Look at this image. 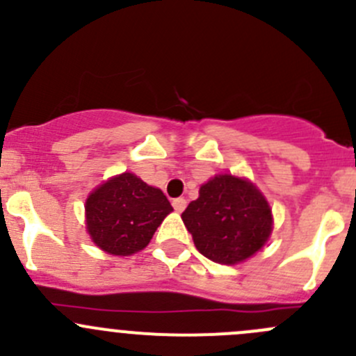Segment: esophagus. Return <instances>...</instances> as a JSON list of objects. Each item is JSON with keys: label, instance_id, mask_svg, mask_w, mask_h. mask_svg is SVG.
<instances>
[{"label": "esophagus", "instance_id": "obj_1", "mask_svg": "<svg viewBox=\"0 0 356 356\" xmlns=\"http://www.w3.org/2000/svg\"><path fill=\"white\" fill-rule=\"evenodd\" d=\"M186 204H188V201H186L184 198H175L174 201H172V207L175 208V211H184Z\"/></svg>", "mask_w": 356, "mask_h": 356}]
</instances>
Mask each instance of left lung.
Returning a JSON list of instances; mask_svg holds the SVG:
<instances>
[{
	"instance_id": "8db88e82",
	"label": "left lung",
	"mask_w": 356,
	"mask_h": 356,
	"mask_svg": "<svg viewBox=\"0 0 356 356\" xmlns=\"http://www.w3.org/2000/svg\"><path fill=\"white\" fill-rule=\"evenodd\" d=\"M196 250L222 265H236L264 248L272 232V210L248 179L218 174L200 188L182 211Z\"/></svg>"
}]
</instances>
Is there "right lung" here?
Listing matches in <instances>:
<instances>
[{"label": "right lung", "mask_w": 356, "mask_h": 356, "mask_svg": "<svg viewBox=\"0 0 356 356\" xmlns=\"http://www.w3.org/2000/svg\"><path fill=\"white\" fill-rule=\"evenodd\" d=\"M174 210L161 189L124 172L86 200V225L92 243L115 257L145 250L158 225Z\"/></svg>", "instance_id": "right-lung-1"}]
</instances>
